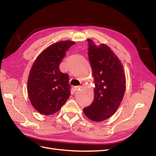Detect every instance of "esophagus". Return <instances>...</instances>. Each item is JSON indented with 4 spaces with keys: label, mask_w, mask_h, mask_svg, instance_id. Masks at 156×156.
Segmentation results:
<instances>
[{
    "label": "esophagus",
    "mask_w": 156,
    "mask_h": 156,
    "mask_svg": "<svg viewBox=\"0 0 156 156\" xmlns=\"http://www.w3.org/2000/svg\"><path fill=\"white\" fill-rule=\"evenodd\" d=\"M81 88V87L80 86H77V87H74V90L76 91V90H80V88Z\"/></svg>",
    "instance_id": "obj_1"
}]
</instances>
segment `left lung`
I'll use <instances>...</instances> for the list:
<instances>
[{"instance_id":"8db88e82","label":"left lung","mask_w":156,"mask_h":156,"mask_svg":"<svg viewBox=\"0 0 156 156\" xmlns=\"http://www.w3.org/2000/svg\"><path fill=\"white\" fill-rule=\"evenodd\" d=\"M87 40L95 88L93 102L83 111L91 121L100 122L113 115L120 106L126 88L125 74L121 61L108 46H97Z\"/></svg>"}]
</instances>
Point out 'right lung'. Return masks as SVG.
I'll return each mask as SVG.
<instances>
[{
  "label": "right lung",
  "instance_id": "add662e5",
  "mask_svg": "<svg viewBox=\"0 0 156 156\" xmlns=\"http://www.w3.org/2000/svg\"><path fill=\"white\" fill-rule=\"evenodd\" d=\"M74 44L62 41L49 45L32 66L27 81L28 96L33 107L41 115L55 113L69 97V75L59 67L66 52Z\"/></svg>",
  "mask_w": 156,
  "mask_h": 156
}]
</instances>
